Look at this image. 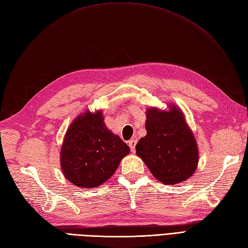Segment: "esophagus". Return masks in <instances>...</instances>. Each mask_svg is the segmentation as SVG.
Masks as SVG:
<instances>
[{
    "mask_svg": "<svg viewBox=\"0 0 248 248\" xmlns=\"http://www.w3.org/2000/svg\"><path fill=\"white\" fill-rule=\"evenodd\" d=\"M136 143H137V140H129V147H130V149H131V152H135V146H136Z\"/></svg>",
    "mask_w": 248,
    "mask_h": 248,
    "instance_id": "34e87169",
    "label": "esophagus"
}]
</instances>
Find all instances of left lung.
Listing matches in <instances>:
<instances>
[{
    "label": "left lung",
    "instance_id": "8db88e82",
    "mask_svg": "<svg viewBox=\"0 0 248 248\" xmlns=\"http://www.w3.org/2000/svg\"><path fill=\"white\" fill-rule=\"evenodd\" d=\"M147 135L136 145V155L158 182L175 185L191 177L199 164V148L185 115L173 103L169 110L150 107Z\"/></svg>",
    "mask_w": 248,
    "mask_h": 248
}]
</instances>
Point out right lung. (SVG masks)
I'll use <instances>...</instances> for the list:
<instances>
[{"mask_svg":"<svg viewBox=\"0 0 248 248\" xmlns=\"http://www.w3.org/2000/svg\"><path fill=\"white\" fill-rule=\"evenodd\" d=\"M129 153L128 145L107 128L102 111H85L66 131L60 151L61 170L75 186L99 187Z\"/></svg>","mask_w":248,"mask_h":248,"instance_id":"1","label":"right lung"}]
</instances>
